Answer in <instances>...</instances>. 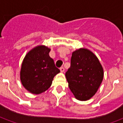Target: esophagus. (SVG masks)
I'll list each match as a JSON object with an SVG mask.
<instances>
[{"mask_svg": "<svg viewBox=\"0 0 123 123\" xmlns=\"http://www.w3.org/2000/svg\"><path fill=\"white\" fill-rule=\"evenodd\" d=\"M60 70H61V72H64V67H61L60 68Z\"/></svg>", "mask_w": 123, "mask_h": 123, "instance_id": "34e87169", "label": "esophagus"}]
</instances>
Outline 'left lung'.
I'll use <instances>...</instances> for the list:
<instances>
[{
  "label": "left lung",
  "mask_w": 123,
  "mask_h": 123,
  "mask_svg": "<svg viewBox=\"0 0 123 123\" xmlns=\"http://www.w3.org/2000/svg\"><path fill=\"white\" fill-rule=\"evenodd\" d=\"M74 97L86 101L97 92L103 78V69L98 57L87 49L72 53L70 67L65 74Z\"/></svg>",
  "instance_id": "left-lung-1"
}]
</instances>
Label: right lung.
<instances>
[{"label":"right lung","instance_id":"obj_1","mask_svg":"<svg viewBox=\"0 0 123 123\" xmlns=\"http://www.w3.org/2000/svg\"><path fill=\"white\" fill-rule=\"evenodd\" d=\"M51 49L39 45L25 55L20 70V80L24 87L33 94H39L50 88L55 76L60 72L53 59L49 56Z\"/></svg>","mask_w":123,"mask_h":123}]
</instances>
